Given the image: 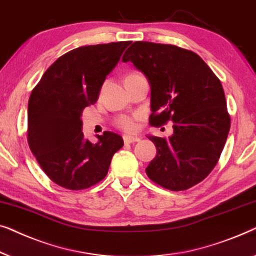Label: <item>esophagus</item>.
Instances as JSON below:
<instances>
[{"label": "esophagus", "mask_w": 256, "mask_h": 256, "mask_svg": "<svg viewBox=\"0 0 256 256\" xmlns=\"http://www.w3.org/2000/svg\"><path fill=\"white\" fill-rule=\"evenodd\" d=\"M123 139H124V142L125 144L136 142H139V140H140L139 136H124Z\"/></svg>", "instance_id": "34e87169"}]
</instances>
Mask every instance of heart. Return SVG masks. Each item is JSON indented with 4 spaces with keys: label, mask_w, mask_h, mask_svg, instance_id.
<instances>
[{
    "label": "heart",
    "mask_w": 256,
    "mask_h": 256,
    "mask_svg": "<svg viewBox=\"0 0 256 256\" xmlns=\"http://www.w3.org/2000/svg\"><path fill=\"white\" fill-rule=\"evenodd\" d=\"M138 120V114H134V116H120L114 122V125L125 132H133L136 130V120Z\"/></svg>",
    "instance_id": "1"
}]
</instances>
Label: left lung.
<instances>
[{"instance_id":"8db88e82","label":"left lung","mask_w":256,"mask_h":256,"mask_svg":"<svg viewBox=\"0 0 256 256\" xmlns=\"http://www.w3.org/2000/svg\"><path fill=\"white\" fill-rule=\"evenodd\" d=\"M122 60L150 82V125L174 123L169 138L148 136L158 152L147 176L172 192L196 186L217 164L231 126L220 80L198 54L170 44L136 42Z\"/></svg>"}]
</instances>
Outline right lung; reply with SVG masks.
<instances>
[{
  "mask_svg": "<svg viewBox=\"0 0 256 256\" xmlns=\"http://www.w3.org/2000/svg\"><path fill=\"white\" fill-rule=\"evenodd\" d=\"M130 42L74 48L53 62L32 89L28 106V142L50 180L68 190L102 181L114 154L124 145L117 133L104 131L98 142L86 140L81 114L92 106L106 75Z\"/></svg>",
  "mask_w": 256,
  "mask_h": 256,
  "instance_id": "add662e5",
  "label": "right lung"
}]
</instances>
